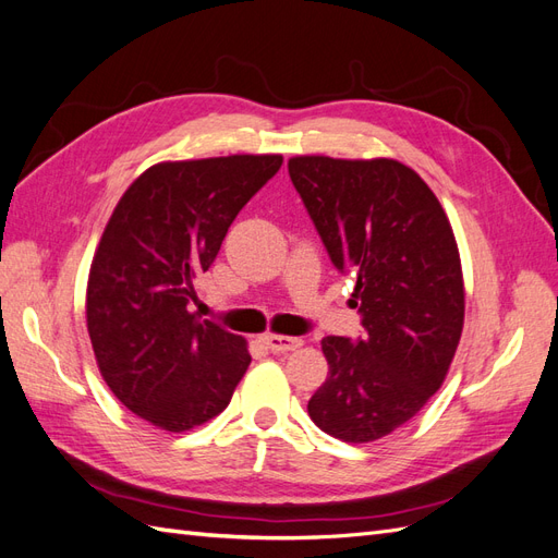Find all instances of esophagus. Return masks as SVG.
<instances>
[{
	"label": "esophagus",
	"mask_w": 558,
	"mask_h": 558,
	"mask_svg": "<svg viewBox=\"0 0 558 558\" xmlns=\"http://www.w3.org/2000/svg\"><path fill=\"white\" fill-rule=\"evenodd\" d=\"M265 347L272 353H286V351H295L302 347L300 337H289V335H263Z\"/></svg>",
	"instance_id": "obj_1"
}]
</instances>
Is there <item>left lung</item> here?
Wrapping results in <instances>:
<instances>
[{
    "mask_svg": "<svg viewBox=\"0 0 558 558\" xmlns=\"http://www.w3.org/2000/svg\"><path fill=\"white\" fill-rule=\"evenodd\" d=\"M289 174L332 265L356 279L365 328L320 340L328 377L307 412L337 440L375 442L449 373L465 314L459 246L440 199L398 160L298 156Z\"/></svg>",
    "mask_w": 558,
    "mask_h": 558,
    "instance_id": "obj_1",
    "label": "left lung"
}]
</instances>
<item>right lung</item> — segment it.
<instances>
[{
  "mask_svg": "<svg viewBox=\"0 0 558 558\" xmlns=\"http://www.w3.org/2000/svg\"><path fill=\"white\" fill-rule=\"evenodd\" d=\"M281 156L160 162L134 179L95 251L88 335L111 393L156 428L221 414L251 363L246 340L193 310L195 281Z\"/></svg>",
  "mask_w": 558,
  "mask_h": 558,
  "instance_id": "add662e5",
  "label": "right lung"
}]
</instances>
